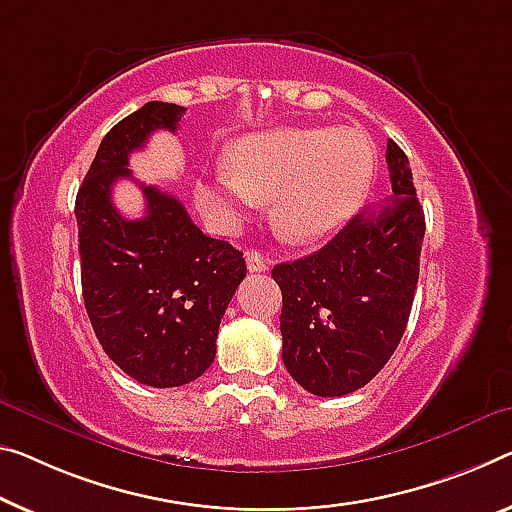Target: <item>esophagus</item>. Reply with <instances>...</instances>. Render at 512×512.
Returning a JSON list of instances; mask_svg holds the SVG:
<instances>
[{
    "label": "esophagus",
    "mask_w": 512,
    "mask_h": 512,
    "mask_svg": "<svg viewBox=\"0 0 512 512\" xmlns=\"http://www.w3.org/2000/svg\"><path fill=\"white\" fill-rule=\"evenodd\" d=\"M247 267L249 272H265L270 270V258L258 254V251H247Z\"/></svg>",
    "instance_id": "esophagus-1"
}]
</instances>
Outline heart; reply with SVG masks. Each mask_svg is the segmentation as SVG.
Listing matches in <instances>:
<instances>
[{"mask_svg":"<svg viewBox=\"0 0 512 512\" xmlns=\"http://www.w3.org/2000/svg\"><path fill=\"white\" fill-rule=\"evenodd\" d=\"M375 176V148L352 128H277L233 141L226 167L196 185L219 231L238 229L258 201L288 242L325 238L361 208Z\"/></svg>","mask_w":512,"mask_h":512,"instance_id":"1","label":"heart"}]
</instances>
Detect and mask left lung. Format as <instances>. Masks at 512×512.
Masks as SVG:
<instances>
[{"instance_id":"8db88e82","label":"left lung","mask_w":512,"mask_h":512,"mask_svg":"<svg viewBox=\"0 0 512 512\" xmlns=\"http://www.w3.org/2000/svg\"><path fill=\"white\" fill-rule=\"evenodd\" d=\"M393 196L350 219L316 254L274 265L283 364L313 396L364 387L396 352L410 318L426 219L407 155L389 141Z\"/></svg>"}]
</instances>
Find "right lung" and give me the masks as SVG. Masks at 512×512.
I'll return each instance as SVG.
<instances>
[{"label": "right lung", "instance_id": "right-lung-1", "mask_svg": "<svg viewBox=\"0 0 512 512\" xmlns=\"http://www.w3.org/2000/svg\"><path fill=\"white\" fill-rule=\"evenodd\" d=\"M185 107L146 102L107 132L77 192L82 295L102 350L146 387H183L208 371L217 332L247 274L242 251L203 235L176 196L141 185L146 215L125 219L112 201L132 178L128 157L155 130H178Z\"/></svg>", "mask_w": 512, "mask_h": 512}]
</instances>
